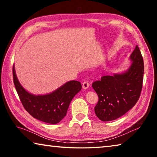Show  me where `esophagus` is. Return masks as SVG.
<instances>
[{
  "label": "esophagus",
  "mask_w": 157,
  "mask_h": 157,
  "mask_svg": "<svg viewBox=\"0 0 157 157\" xmlns=\"http://www.w3.org/2000/svg\"><path fill=\"white\" fill-rule=\"evenodd\" d=\"M89 87V83L88 82H84L82 84V88L84 89H87Z\"/></svg>",
  "instance_id": "1"
}]
</instances>
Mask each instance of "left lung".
Instances as JSON below:
<instances>
[{"mask_svg":"<svg viewBox=\"0 0 157 157\" xmlns=\"http://www.w3.org/2000/svg\"><path fill=\"white\" fill-rule=\"evenodd\" d=\"M132 64L126 71L105 75L92 86L98 95L95 113L102 121L120 118L136 105L141 92L144 73L143 57L138 46L130 55Z\"/></svg>","mask_w":157,"mask_h":157,"instance_id":"8db88e82","label":"left lung"}]
</instances>
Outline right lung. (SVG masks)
<instances>
[{
	"instance_id": "add662e5",
	"label": "right lung",
	"mask_w": 157,
	"mask_h": 157,
	"mask_svg": "<svg viewBox=\"0 0 157 157\" xmlns=\"http://www.w3.org/2000/svg\"><path fill=\"white\" fill-rule=\"evenodd\" d=\"M13 79L25 109L34 118L50 124H57L64 118L71 100L82 89L80 82L72 80L50 94L34 95L21 86L16 74L14 65L13 66Z\"/></svg>"
}]
</instances>
